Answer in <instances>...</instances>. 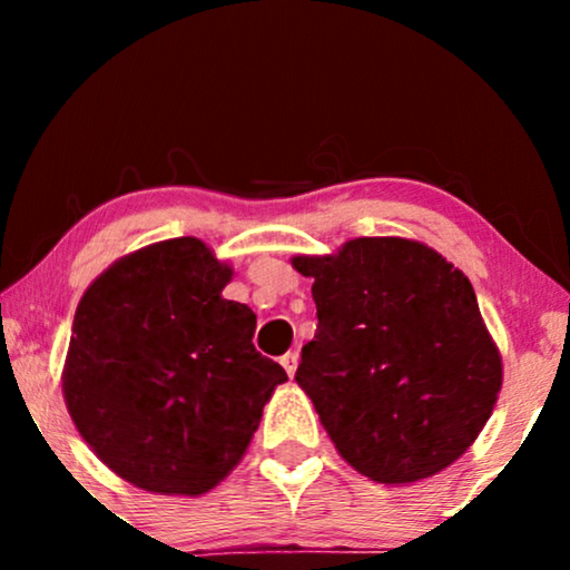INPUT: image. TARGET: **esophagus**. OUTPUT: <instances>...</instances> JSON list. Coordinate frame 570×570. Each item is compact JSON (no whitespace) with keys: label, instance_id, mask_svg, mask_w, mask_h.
<instances>
[{"label":"esophagus","instance_id":"1","mask_svg":"<svg viewBox=\"0 0 570 570\" xmlns=\"http://www.w3.org/2000/svg\"><path fill=\"white\" fill-rule=\"evenodd\" d=\"M282 364H284V370H286L288 377H294V374H296V366H298V354H296V352H288V354H284V356H282Z\"/></svg>","mask_w":570,"mask_h":570}]
</instances>
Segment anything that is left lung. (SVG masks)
I'll return each mask as SVG.
<instances>
[{
  "mask_svg": "<svg viewBox=\"0 0 570 570\" xmlns=\"http://www.w3.org/2000/svg\"><path fill=\"white\" fill-rule=\"evenodd\" d=\"M292 266L314 278L320 320L296 382L336 452L384 485L452 465L503 387V356L468 276L400 236L352 238Z\"/></svg>",
  "mask_w": 570,
  "mask_h": 570,
  "instance_id": "1",
  "label": "left lung"
}]
</instances>
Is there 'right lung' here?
Here are the masks:
<instances>
[{
  "label": "right lung",
  "mask_w": 570,
  "mask_h": 570,
  "mask_svg": "<svg viewBox=\"0 0 570 570\" xmlns=\"http://www.w3.org/2000/svg\"><path fill=\"white\" fill-rule=\"evenodd\" d=\"M234 268L183 236L132 250L77 304L62 394L115 475L204 495L240 458L286 372L254 346L256 314L224 298Z\"/></svg>",
  "instance_id": "obj_1"
}]
</instances>
